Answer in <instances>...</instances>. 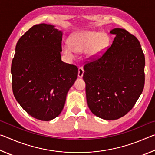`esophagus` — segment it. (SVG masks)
Returning a JSON list of instances; mask_svg holds the SVG:
<instances>
[{
    "instance_id": "1",
    "label": "esophagus",
    "mask_w": 155,
    "mask_h": 155,
    "mask_svg": "<svg viewBox=\"0 0 155 155\" xmlns=\"http://www.w3.org/2000/svg\"><path fill=\"white\" fill-rule=\"evenodd\" d=\"M84 74V70L83 68H78V77L79 78H82Z\"/></svg>"
}]
</instances>
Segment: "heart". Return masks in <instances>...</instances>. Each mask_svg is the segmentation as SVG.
I'll use <instances>...</instances> for the list:
<instances>
[{
  "label": "heart",
  "mask_w": 155,
  "mask_h": 155,
  "mask_svg": "<svg viewBox=\"0 0 155 155\" xmlns=\"http://www.w3.org/2000/svg\"><path fill=\"white\" fill-rule=\"evenodd\" d=\"M110 43L107 34L96 31H81L70 37V42L62 44L63 52L68 58L74 59L76 52L85 49L86 57L92 59L102 55Z\"/></svg>",
  "instance_id": "obj_1"
}]
</instances>
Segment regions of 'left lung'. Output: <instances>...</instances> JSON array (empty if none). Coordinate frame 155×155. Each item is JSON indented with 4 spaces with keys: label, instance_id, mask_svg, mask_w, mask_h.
<instances>
[{
    "label": "left lung",
    "instance_id": "obj_1",
    "mask_svg": "<svg viewBox=\"0 0 155 155\" xmlns=\"http://www.w3.org/2000/svg\"><path fill=\"white\" fill-rule=\"evenodd\" d=\"M98 59L84 65L86 98L93 114L107 120L119 119L130 111L142 93L145 57L139 40L123 28Z\"/></svg>",
    "mask_w": 155,
    "mask_h": 155
}]
</instances>
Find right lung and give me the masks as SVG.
I'll return each mask as SVG.
<instances>
[{"mask_svg":"<svg viewBox=\"0 0 155 155\" xmlns=\"http://www.w3.org/2000/svg\"><path fill=\"white\" fill-rule=\"evenodd\" d=\"M62 32L54 26L34 25L19 39L12 60V90L25 111L42 121L61 114L78 68L61 59Z\"/></svg>","mask_w":155,"mask_h":155,"instance_id":"add662e5","label":"right lung"}]
</instances>
